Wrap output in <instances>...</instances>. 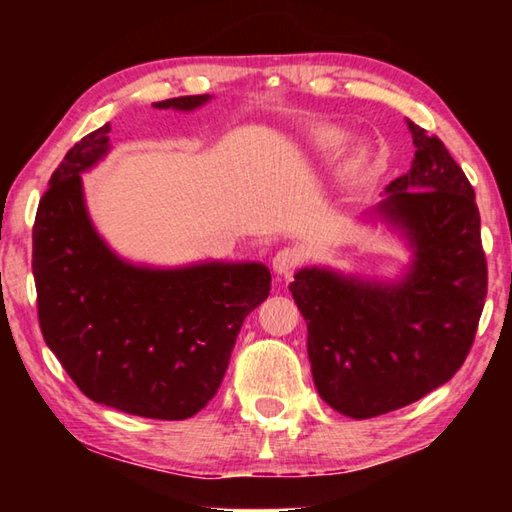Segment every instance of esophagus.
<instances>
[{"instance_id":"34e87169","label":"esophagus","mask_w":512,"mask_h":512,"mask_svg":"<svg viewBox=\"0 0 512 512\" xmlns=\"http://www.w3.org/2000/svg\"><path fill=\"white\" fill-rule=\"evenodd\" d=\"M302 250L296 246H287L282 250H277V255L273 257V271L280 273V275H289L293 268H298L302 264Z\"/></svg>"}]
</instances>
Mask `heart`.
I'll return each mask as SVG.
<instances>
[{
  "label": "heart",
  "instance_id": "obj_1",
  "mask_svg": "<svg viewBox=\"0 0 512 512\" xmlns=\"http://www.w3.org/2000/svg\"><path fill=\"white\" fill-rule=\"evenodd\" d=\"M314 142L320 151H334L345 142V133L339 131V128H323L314 135ZM363 162L361 153H354L352 158L348 160V171H357Z\"/></svg>",
  "mask_w": 512,
  "mask_h": 512
}]
</instances>
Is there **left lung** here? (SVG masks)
<instances>
[{
  "label": "left lung",
  "mask_w": 512,
  "mask_h": 512,
  "mask_svg": "<svg viewBox=\"0 0 512 512\" xmlns=\"http://www.w3.org/2000/svg\"><path fill=\"white\" fill-rule=\"evenodd\" d=\"M409 128L411 171L381 203L415 248L406 280L388 287L305 268L289 287L307 320L318 395L359 420L418 402L452 379L472 350L488 293L470 180L436 135L411 121Z\"/></svg>",
  "instance_id": "8db88e82"
}]
</instances>
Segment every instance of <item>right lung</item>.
I'll use <instances>...</instances> for the list:
<instances>
[{
  "instance_id": "right-lung-1",
  "label": "right lung",
  "mask_w": 512,
  "mask_h": 512,
  "mask_svg": "<svg viewBox=\"0 0 512 512\" xmlns=\"http://www.w3.org/2000/svg\"><path fill=\"white\" fill-rule=\"evenodd\" d=\"M210 94L153 103L194 110ZM110 124L51 173L33 223L38 323L83 395L153 420L192 418L219 391L246 316L268 298L264 264L153 271L124 264L83 205L81 176L108 151Z\"/></svg>"
}]
</instances>
